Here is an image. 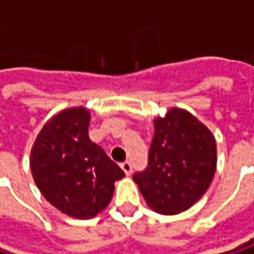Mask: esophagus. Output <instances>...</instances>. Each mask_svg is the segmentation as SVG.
<instances>
[{
	"instance_id": "1",
	"label": "esophagus",
	"mask_w": 254,
	"mask_h": 254,
	"mask_svg": "<svg viewBox=\"0 0 254 254\" xmlns=\"http://www.w3.org/2000/svg\"><path fill=\"white\" fill-rule=\"evenodd\" d=\"M121 168L124 169V172H125L127 175H130V172H132V163H130L129 160H125V162L121 163Z\"/></svg>"
}]
</instances>
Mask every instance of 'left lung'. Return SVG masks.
Instances as JSON below:
<instances>
[{
    "label": "left lung",
    "instance_id": "left-lung-1",
    "mask_svg": "<svg viewBox=\"0 0 254 254\" xmlns=\"http://www.w3.org/2000/svg\"><path fill=\"white\" fill-rule=\"evenodd\" d=\"M148 166L133 175L149 207L176 215L196 203L216 171V142L210 130L183 109L153 121Z\"/></svg>",
    "mask_w": 254,
    "mask_h": 254
}]
</instances>
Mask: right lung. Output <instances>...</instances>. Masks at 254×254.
<instances>
[{"instance_id": "obj_1", "label": "right lung", "mask_w": 254, "mask_h": 254, "mask_svg": "<svg viewBox=\"0 0 254 254\" xmlns=\"http://www.w3.org/2000/svg\"><path fill=\"white\" fill-rule=\"evenodd\" d=\"M89 111L72 108L48 121L31 150V171L44 197L65 215L89 219L112 199L125 176L88 135Z\"/></svg>"}]
</instances>
